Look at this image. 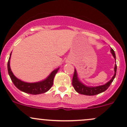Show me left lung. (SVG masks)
<instances>
[{"mask_svg": "<svg viewBox=\"0 0 127 127\" xmlns=\"http://www.w3.org/2000/svg\"><path fill=\"white\" fill-rule=\"evenodd\" d=\"M111 53L113 55V57L116 60V55H115V51L113 49L111 48L110 49ZM115 74L114 76L112 77V78L108 82L106 83L105 85L98 86V87H88L87 86L84 85L82 83L80 82L78 80V77H77V73L76 70L75 69V72H74L73 76L72 79V85L74 89L77 93H79L81 94H83V95H97V94H100V93H103V92L105 91L107 88L110 87V84L113 82V79H114L115 76H116V70H117V65L115 64Z\"/></svg>", "mask_w": 127, "mask_h": 127, "instance_id": "left-lung-1", "label": "left lung"}]
</instances>
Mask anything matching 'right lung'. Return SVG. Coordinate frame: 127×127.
Wrapping results in <instances>:
<instances>
[{
	"label": "right lung",
	"mask_w": 127,
	"mask_h": 127,
	"mask_svg": "<svg viewBox=\"0 0 127 127\" xmlns=\"http://www.w3.org/2000/svg\"><path fill=\"white\" fill-rule=\"evenodd\" d=\"M11 55H10V57H11ZM10 57L9 59L8 62V73L9 75L11 80H12L13 84L20 91L24 92L26 93H28V94L36 95V94H40L46 93V91L50 90L52 86L53 85V81L55 74L57 73L58 70H59V68L54 70L46 79L43 81H41V82L36 83L24 82L17 79L15 76L13 75L11 68H10Z\"/></svg>",
	"instance_id": "1"
}]
</instances>
